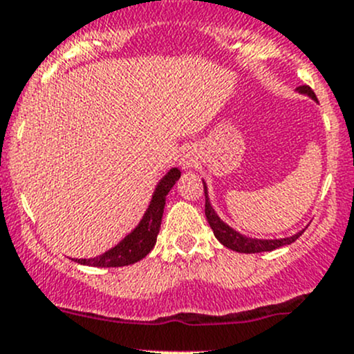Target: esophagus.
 I'll return each instance as SVG.
<instances>
[{
	"instance_id": "esophagus-1",
	"label": "esophagus",
	"mask_w": 354,
	"mask_h": 354,
	"mask_svg": "<svg viewBox=\"0 0 354 354\" xmlns=\"http://www.w3.org/2000/svg\"><path fill=\"white\" fill-rule=\"evenodd\" d=\"M197 164H198V157L194 151H187V152H183V154H181V157H180L181 169L188 171V169H192V167L197 166Z\"/></svg>"
}]
</instances>
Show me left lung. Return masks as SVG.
Instances as JSON below:
<instances>
[{
    "instance_id": "8db88e82",
    "label": "left lung",
    "mask_w": 354,
    "mask_h": 354,
    "mask_svg": "<svg viewBox=\"0 0 354 354\" xmlns=\"http://www.w3.org/2000/svg\"><path fill=\"white\" fill-rule=\"evenodd\" d=\"M298 94L308 95L310 99L317 101L315 94H313L312 88L308 85H301V87L296 88ZM203 181V192H205V216H207V223L210 224L214 231V236L221 241V245H224L226 248L233 250V252L238 253H262V252H272V250L281 248L284 245H291L301 236V233L305 230L298 231L296 234H291V236L286 238H277V240H263V238H250L246 234H241L240 231H236L234 227H231L230 224L224 223L223 219L219 217V214L216 212V209L212 207L209 198V188H207L205 180Z\"/></svg>"
}]
</instances>
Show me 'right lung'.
Here are the masks:
<instances>
[{
  "instance_id": "add662e5",
  "label": "right lung",
  "mask_w": 354,
  "mask_h": 354,
  "mask_svg": "<svg viewBox=\"0 0 354 354\" xmlns=\"http://www.w3.org/2000/svg\"><path fill=\"white\" fill-rule=\"evenodd\" d=\"M181 176V171L178 167H171L166 174L156 185L154 194L149 202L147 210L144 212L142 219L137 226L123 238L118 245L109 248L108 252L101 253L92 259H71L77 263L88 267H124L138 262L144 257L151 253L157 241V234L160 230V221H162L164 205L166 197L171 188L174 187Z\"/></svg>"
}]
</instances>
